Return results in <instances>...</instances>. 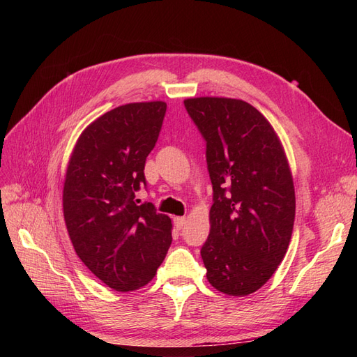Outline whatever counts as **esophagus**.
Returning a JSON list of instances; mask_svg holds the SVG:
<instances>
[{"mask_svg": "<svg viewBox=\"0 0 357 357\" xmlns=\"http://www.w3.org/2000/svg\"><path fill=\"white\" fill-rule=\"evenodd\" d=\"M185 225H186V219L185 218H174V226H176L177 229H181Z\"/></svg>", "mask_w": 357, "mask_h": 357, "instance_id": "1", "label": "esophagus"}]
</instances>
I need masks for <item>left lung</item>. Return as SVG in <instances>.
<instances>
[{"instance_id":"obj_1","label":"left lung","mask_w":357,"mask_h":357,"mask_svg":"<svg viewBox=\"0 0 357 357\" xmlns=\"http://www.w3.org/2000/svg\"><path fill=\"white\" fill-rule=\"evenodd\" d=\"M185 107L207 142L210 235L201 248L210 284L231 296L261 289L287 252L295 188L282 142L243 100L199 96Z\"/></svg>"}]
</instances>
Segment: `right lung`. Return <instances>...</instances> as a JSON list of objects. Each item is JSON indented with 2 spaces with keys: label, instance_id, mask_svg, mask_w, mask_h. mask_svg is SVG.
Wrapping results in <instances>:
<instances>
[{
  "label": "right lung",
  "instance_id": "obj_1",
  "mask_svg": "<svg viewBox=\"0 0 357 357\" xmlns=\"http://www.w3.org/2000/svg\"><path fill=\"white\" fill-rule=\"evenodd\" d=\"M165 112L164 101H149L104 113L80 134L67 167L62 208L74 250L117 291L152 282L172 241L168 215L135 201Z\"/></svg>",
  "mask_w": 357,
  "mask_h": 357
}]
</instances>
